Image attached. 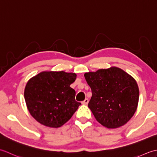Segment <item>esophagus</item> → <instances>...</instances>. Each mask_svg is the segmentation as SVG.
Returning a JSON list of instances; mask_svg holds the SVG:
<instances>
[{
  "label": "esophagus",
  "instance_id": "34e87169",
  "mask_svg": "<svg viewBox=\"0 0 157 157\" xmlns=\"http://www.w3.org/2000/svg\"><path fill=\"white\" fill-rule=\"evenodd\" d=\"M88 102H89V101H88V98H86L84 101H82V105H88Z\"/></svg>",
  "mask_w": 157,
  "mask_h": 157
}]
</instances>
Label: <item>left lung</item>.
<instances>
[{"instance_id": "1", "label": "left lung", "mask_w": 157, "mask_h": 157, "mask_svg": "<svg viewBox=\"0 0 157 157\" xmlns=\"http://www.w3.org/2000/svg\"><path fill=\"white\" fill-rule=\"evenodd\" d=\"M91 88L88 107L101 124L107 128L124 125L138 107L139 88L132 76L117 67L84 74Z\"/></svg>"}]
</instances>
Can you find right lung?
<instances>
[{
  "mask_svg": "<svg viewBox=\"0 0 157 157\" xmlns=\"http://www.w3.org/2000/svg\"><path fill=\"white\" fill-rule=\"evenodd\" d=\"M75 73L42 71L26 84L24 98L31 115L42 125L57 128L71 118L81 105L75 101V91L70 87Z\"/></svg>",
  "mask_w": 157,
  "mask_h": 157,
  "instance_id": "1",
  "label": "right lung"
}]
</instances>
